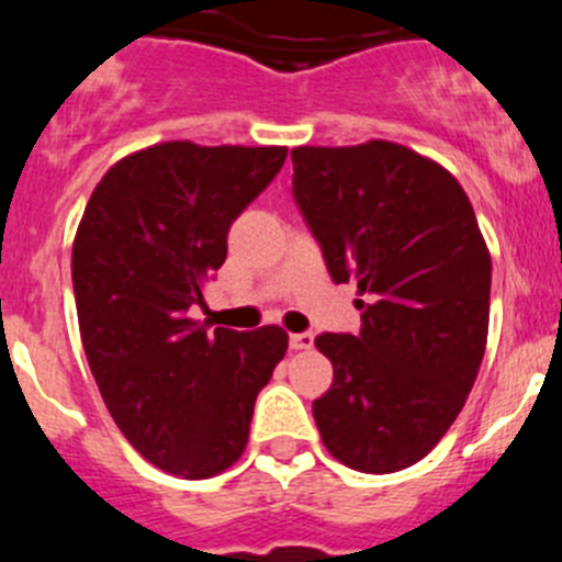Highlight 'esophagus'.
<instances>
[{"instance_id":"obj_1","label":"esophagus","mask_w":562,"mask_h":562,"mask_svg":"<svg viewBox=\"0 0 562 562\" xmlns=\"http://www.w3.org/2000/svg\"><path fill=\"white\" fill-rule=\"evenodd\" d=\"M312 342H315V335H312V331H295V335H290V349L295 351L312 349Z\"/></svg>"}]
</instances>
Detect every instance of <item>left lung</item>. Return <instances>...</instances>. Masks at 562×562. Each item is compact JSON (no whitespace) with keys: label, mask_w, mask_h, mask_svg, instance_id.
<instances>
[{"label":"left lung","mask_w":562,"mask_h":562,"mask_svg":"<svg viewBox=\"0 0 562 562\" xmlns=\"http://www.w3.org/2000/svg\"><path fill=\"white\" fill-rule=\"evenodd\" d=\"M292 200L335 284L355 281L360 331L315 337L335 380L312 402L326 450L360 473L416 464L479 374L493 265L473 205L396 143L292 151Z\"/></svg>","instance_id":"obj_1"}]
</instances>
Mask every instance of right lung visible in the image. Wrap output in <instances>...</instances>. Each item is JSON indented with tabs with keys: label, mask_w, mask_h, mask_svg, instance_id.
<instances>
[{
	"label": "right lung",
	"mask_w": 562,
	"mask_h": 562,
	"mask_svg": "<svg viewBox=\"0 0 562 562\" xmlns=\"http://www.w3.org/2000/svg\"><path fill=\"white\" fill-rule=\"evenodd\" d=\"M286 148L162 143L106 171L72 245L83 351L114 425L151 464L211 479L245 453L252 405L286 331L211 329L188 312L227 258V233Z\"/></svg>",
	"instance_id": "1"
}]
</instances>
